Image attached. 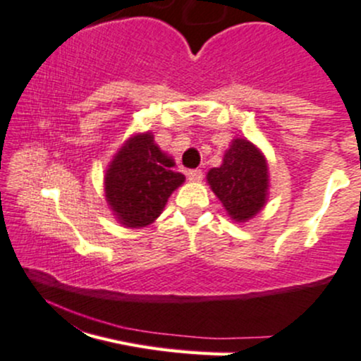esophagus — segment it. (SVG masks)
<instances>
[{
	"label": "esophagus",
	"mask_w": 361,
	"mask_h": 361,
	"mask_svg": "<svg viewBox=\"0 0 361 361\" xmlns=\"http://www.w3.org/2000/svg\"><path fill=\"white\" fill-rule=\"evenodd\" d=\"M185 176H188V179L189 180H192V182H200L202 180V177H203V172L202 170H188V173H185Z\"/></svg>",
	"instance_id": "1"
}]
</instances>
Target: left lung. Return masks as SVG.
Here are the masks:
<instances>
[{"label": "left lung", "instance_id": "1", "mask_svg": "<svg viewBox=\"0 0 361 361\" xmlns=\"http://www.w3.org/2000/svg\"><path fill=\"white\" fill-rule=\"evenodd\" d=\"M207 180L233 221H250L266 205L267 163L250 140L233 139L222 165L212 169Z\"/></svg>", "mask_w": 361, "mask_h": 361}]
</instances>
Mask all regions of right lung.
Here are the masks:
<instances>
[{"instance_id":"1","label":"right lung","mask_w":361,"mask_h":361,"mask_svg":"<svg viewBox=\"0 0 361 361\" xmlns=\"http://www.w3.org/2000/svg\"><path fill=\"white\" fill-rule=\"evenodd\" d=\"M173 166L151 132L130 137L114 154L104 177L106 202L125 228H146L159 217L185 179Z\"/></svg>"}]
</instances>
